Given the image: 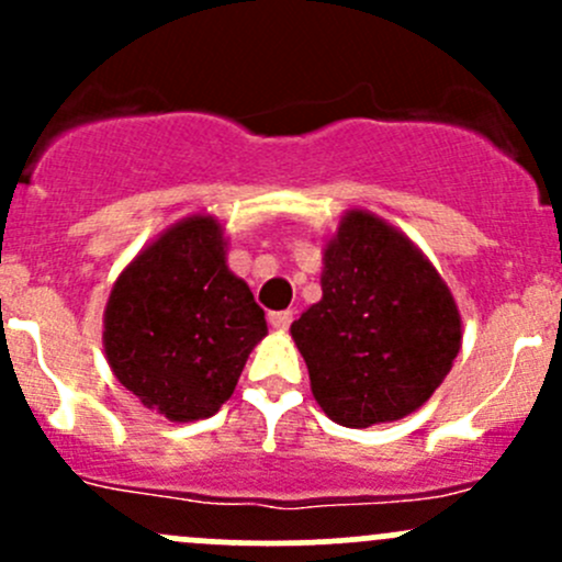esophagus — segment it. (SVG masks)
<instances>
[{
  "instance_id": "34e87169",
  "label": "esophagus",
  "mask_w": 562,
  "mask_h": 562,
  "mask_svg": "<svg viewBox=\"0 0 562 562\" xmlns=\"http://www.w3.org/2000/svg\"><path fill=\"white\" fill-rule=\"evenodd\" d=\"M291 321H293L291 310H277V313H269V323L274 328H280V331H285V328L291 326Z\"/></svg>"
}]
</instances>
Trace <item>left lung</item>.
I'll use <instances>...</instances> for the list:
<instances>
[{
  "label": "left lung",
  "instance_id": "1",
  "mask_svg": "<svg viewBox=\"0 0 562 562\" xmlns=\"http://www.w3.org/2000/svg\"><path fill=\"white\" fill-rule=\"evenodd\" d=\"M321 291L291 323L321 411L350 429L418 411L462 348L459 307L427 255L378 214L348 209L323 245Z\"/></svg>",
  "mask_w": 562,
  "mask_h": 562
}]
</instances>
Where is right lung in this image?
Here are the masks:
<instances>
[{"label": "right lung", "instance_id": "obj_1", "mask_svg": "<svg viewBox=\"0 0 562 562\" xmlns=\"http://www.w3.org/2000/svg\"><path fill=\"white\" fill-rule=\"evenodd\" d=\"M225 255L223 223L190 214L140 249L108 296V367L168 422L214 416L269 334L263 310Z\"/></svg>", "mask_w": 562, "mask_h": 562}]
</instances>
